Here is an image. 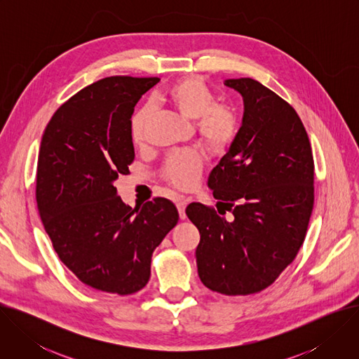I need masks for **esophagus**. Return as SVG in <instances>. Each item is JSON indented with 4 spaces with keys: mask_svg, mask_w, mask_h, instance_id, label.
<instances>
[{
    "mask_svg": "<svg viewBox=\"0 0 359 359\" xmlns=\"http://www.w3.org/2000/svg\"><path fill=\"white\" fill-rule=\"evenodd\" d=\"M187 203H189L187 198H183V197H177V198H176V208H177V210H179V216H180L182 220L186 219V212H184V210H186Z\"/></svg>",
    "mask_w": 359,
    "mask_h": 359,
    "instance_id": "1",
    "label": "esophagus"
}]
</instances>
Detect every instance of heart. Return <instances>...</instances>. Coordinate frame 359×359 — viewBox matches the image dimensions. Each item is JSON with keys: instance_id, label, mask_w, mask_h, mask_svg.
Masks as SVG:
<instances>
[{"instance_id": "heart-1", "label": "heart", "mask_w": 359, "mask_h": 359, "mask_svg": "<svg viewBox=\"0 0 359 359\" xmlns=\"http://www.w3.org/2000/svg\"><path fill=\"white\" fill-rule=\"evenodd\" d=\"M159 102L172 107L187 121H196V130L201 142L210 150L226 149L236 136L237 119L234 112L220 104H215L210 88L196 76H186L172 83ZM149 112L137 111L130 122V135L135 144H142L146 137ZM203 159L196 151H177L166 161L165 177L180 189H190L197 183Z\"/></svg>"}]
</instances>
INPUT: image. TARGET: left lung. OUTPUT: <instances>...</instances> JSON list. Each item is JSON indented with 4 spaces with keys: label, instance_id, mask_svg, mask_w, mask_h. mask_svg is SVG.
<instances>
[{
    "label": "left lung",
    "instance_id": "1",
    "mask_svg": "<svg viewBox=\"0 0 359 359\" xmlns=\"http://www.w3.org/2000/svg\"><path fill=\"white\" fill-rule=\"evenodd\" d=\"M224 85L241 95L244 114L208 186L231 220L200 203H190L186 215L200 233L201 283L220 294L248 295L271 285L304 243L314 204V159L309 135L284 99L251 78Z\"/></svg>",
    "mask_w": 359,
    "mask_h": 359
}]
</instances>
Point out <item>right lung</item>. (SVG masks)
I'll return each mask as SVG.
<instances>
[{
	"mask_svg": "<svg viewBox=\"0 0 359 359\" xmlns=\"http://www.w3.org/2000/svg\"><path fill=\"white\" fill-rule=\"evenodd\" d=\"M159 78L109 76L81 89L50 118L36 168V203L61 262L86 285L142 290L155 248L177 224L163 197L132 209L114 186L135 159L130 118Z\"/></svg>",
	"mask_w": 359,
	"mask_h": 359,
	"instance_id": "1",
	"label": "right lung"
}]
</instances>
